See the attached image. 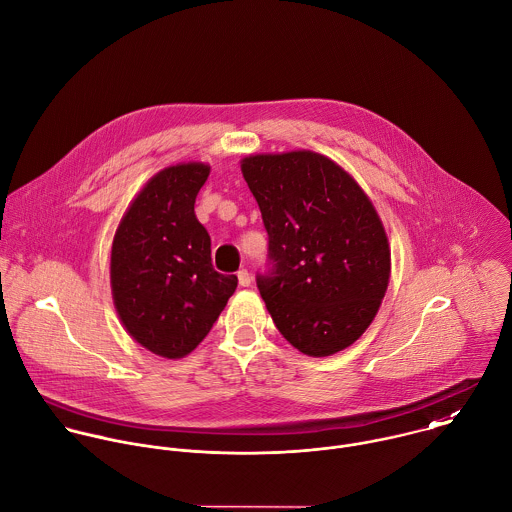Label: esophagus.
Instances as JSON below:
<instances>
[{
	"instance_id": "34e87169",
	"label": "esophagus",
	"mask_w": 512,
	"mask_h": 512,
	"mask_svg": "<svg viewBox=\"0 0 512 512\" xmlns=\"http://www.w3.org/2000/svg\"><path fill=\"white\" fill-rule=\"evenodd\" d=\"M238 284H240L242 288H248V286L252 284V276H250L248 270H240V272H238Z\"/></svg>"
}]
</instances>
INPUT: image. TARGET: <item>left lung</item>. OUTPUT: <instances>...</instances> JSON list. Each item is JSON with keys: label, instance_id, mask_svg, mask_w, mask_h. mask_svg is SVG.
Instances as JSON below:
<instances>
[{"label": "left lung", "instance_id": "obj_1", "mask_svg": "<svg viewBox=\"0 0 512 512\" xmlns=\"http://www.w3.org/2000/svg\"><path fill=\"white\" fill-rule=\"evenodd\" d=\"M240 169L268 232L272 270L256 284L276 328L312 357L349 347L373 322L391 274L369 196L314 151L250 155Z\"/></svg>", "mask_w": 512, "mask_h": 512}]
</instances>
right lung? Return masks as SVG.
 Here are the masks:
<instances>
[{"label": "right lung", "instance_id": "add662e5", "mask_svg": "<svg viewBox=\"0 0 512 512\" xmlns=\"http://www.w3.org/2000/svg\"><path fill=\"white\" fill-rule=\"evenodd\" d=\"M204 163L157 172L123 214L111 248V292L127 334L155 355L178 359L204 340L238 286L212 268L210 236L194 200Z\"/></svg>", "mask_w": 512, "mask_h": 512}]
</instances>
